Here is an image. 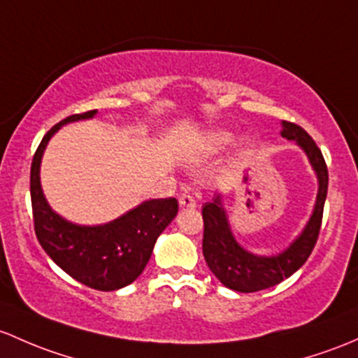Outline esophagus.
Masks as SVG:
<instances>
[{
    "mask_svg": "<svg viewBox=\"0 0 358 358\" xmlns=\"http://www.w3.org/2000/svg\"><path fill=\"white\" fill-rule=\"evenodd\" d=\"M178 202H180V206H182V208H187V209H194L195 206H197V201H195L194 195H190V194L180 195Z\"/></svg>",
    "mask_w": 358,
    "mask_h": 358,
    "instance_id": "34e87169",
    "label": "esophagus"
}]
</instances>
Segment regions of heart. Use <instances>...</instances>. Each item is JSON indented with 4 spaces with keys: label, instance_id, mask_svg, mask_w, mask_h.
Wrapping results in <instances>:
<instances>
[{
    "label": "heart",
    "instance_id": "heart-1",
    "mask_svg": "<svg viewBox=\"0 0 358 358\" xmlns=\"http://www.w3.org/2000/svg\"><path fill=\"white\" fill-rule=\"evenodd\" d=\"M233 142V134L228 130H213L201 138V150L204 154H216Z\"/></svg>",
    "mask_w": 358,
    "mask_h": 358
}]
</instances>
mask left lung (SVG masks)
Masks as SVG:
<instances>
[{"label":"left lung","instance_id":"obj_1","mask_svg":"<svg viewBox=\"0 0 358 358\" xmlns=\"http://www.w3.org/2000/svg\"><path fill=\"white\" fill-rule=\"evenodd\" d=\"M281 135L288 141H295L303 149L319 182L314 213H312L307 227L300 233L299 238L287 250L278 255H271V257L250 254L233 236L227 210L221 202V195H216L213 201L202 206V220H204L202 252H204V259L214 276L224 287L235 289V292H261V289L281 283L285 278H289L296 269L306 264L308 255L314 250L315 242H317L326 194H328V166H326L321 149L315 145L310 135L302 127L283 120Z\"/></svg>","mask_w":358,"mask_h":358}]
</instances>
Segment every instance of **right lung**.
Listing matches in <instances>:
<instances>
[{
	"label": "right lung",
	"mask_w": 358,
	"mask_h": 358,
	"mask_svg": "<svg viewBox=\"0 0 358 358\" xmlns=\"http://www.w3.org/2000/svg\"><path fill=\"white\" fill-rule=\"evenodd\" d=\"M96 113L92 110L71 115L44 135L30 166V199L34 229L46 254L66 274L85 287L113 292L127 287L141 276L157 236L178 213V201L175 197L145 201L118 220L99 227L73 224L50 208L39 178L44 149L59 127L92 118Z\"/></svg>",
	"instance_id": "right-lung-1"
}]
</instances>
